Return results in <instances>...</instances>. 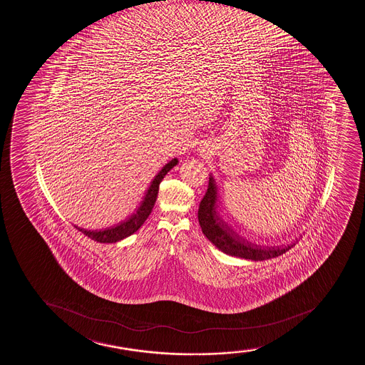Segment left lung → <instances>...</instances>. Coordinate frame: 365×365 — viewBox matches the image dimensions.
<instances>
[{"instance_id": "8db88e82", "label": "left lung", "mask_w": 365, "mask_h": 365, "mask_svg": "<svg viewBox=\"0 0 365 365\" xmlns=\"http://www.w3.org/2000/svg\"><path fill=\"white\" fill-rule=\"evenodd\" d=\"M217 185L213 176L210 175L208 189L202 198L198 208V222L205 237L218 250L229 256L252 260L270 259L281 256L286 251L291 250L292 245L286 247H259L257 245H251L245 240L234 236L227 227L220 224L217 214Z\"/></svg>"}]
</instances>
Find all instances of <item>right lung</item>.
Segmentation results:
<instances>
[{"label": "right lung", "mask_w": 365, "mask_h": 365, "mask_svg": "<svg viewBox=\"0 0 365 365\" xmlns=\"http://www.w3.org/2000/svg\"><path fill=\"white\" fill-rule=\"evenodd\" d=\"M178 163H179L178 158H174V160H170L169 163L165 164L162 168V170L155 176V179H153L151 185H150L148 190H147L146 195H145V197H143V202H141V205L138 207V210L125 222H119L115 227H108V229H105V230H85V229H81V227H76V229L80 232L86 235L88 239L102 243L117 242V241H120V240L125 239L128 236L134 234L141 227L145 220L148 218V215L151 214L152 208H153L155 200H157V195H158L160 181L163 180V178L167 175V173L172 168L175 167Z\"/></svg>", "instance_id": "right-lung-1"}]
</instances>
